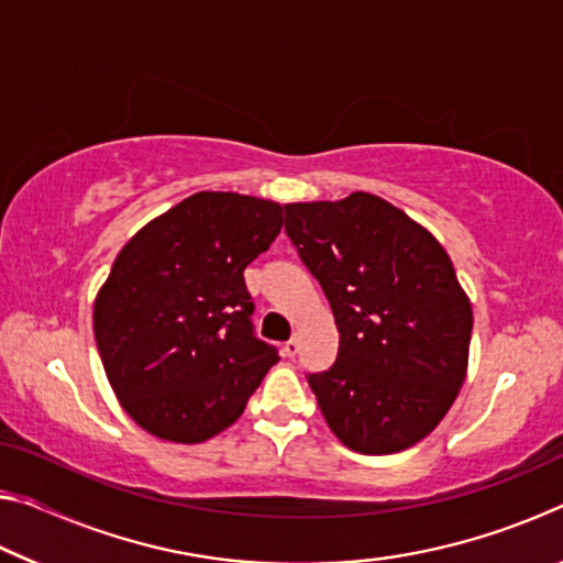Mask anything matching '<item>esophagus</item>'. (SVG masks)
<instances>
[{
	"label": "esophagus",
	"instance_id": "obj_1",
	"mask_svg": "<svg viewBox=\"0 0 563 563\" xmlns=\"http://www.w3.org/2000/svg\"><path fill=\"white\" fill-rule=\"evenodd\" d=\"M298 350H300V342L295 340V338H290V340L283 345V355H285V357H295V355H298Z\"/></svg>",
	"mask_w": 563,
	"mask_h": 563
}]
</instances>
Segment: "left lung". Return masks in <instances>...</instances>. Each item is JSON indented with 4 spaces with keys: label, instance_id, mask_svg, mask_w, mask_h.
I'll return each mask as SVG.
<instances>
[{
    "label": "left lung",
    "instance_id": "left-lung-1",
    "mask_svg": "<svg viewBox=\"0 0 563 563\" xmlns=\"http://www.w3.org/2000/svg\"><path fill=\"white\" fill-rule=\"evenodd\" d=\"M285 233L335 316L332 367L308 385L338 440L393 454L442 422L466 375L472 305L437 238L373 194L288 203Z\"/></svg>",
    "mask_w": 563,
    "mask_h": 563
}]
</instances>
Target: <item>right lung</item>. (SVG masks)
Listing matches in <instances>:
<instances>
[{
	"instance_id": "add662e5",
	"label": "right lung",
	"mask_w": 563,
	"mask_h": 563,
	"mask_svg": "<svg viewBox=\"0 0 563 563\" xmlns=\"http://www.w3.org/2000/svg\"><path fill=\"white\" fill-rule=\"evenodd\" d=\"M280 225V203L201 190L121 247L93 302V338L121 407L146 432L211 440L278 362L253 332L243 271Z\"/></svg>"
}]
</instances>
